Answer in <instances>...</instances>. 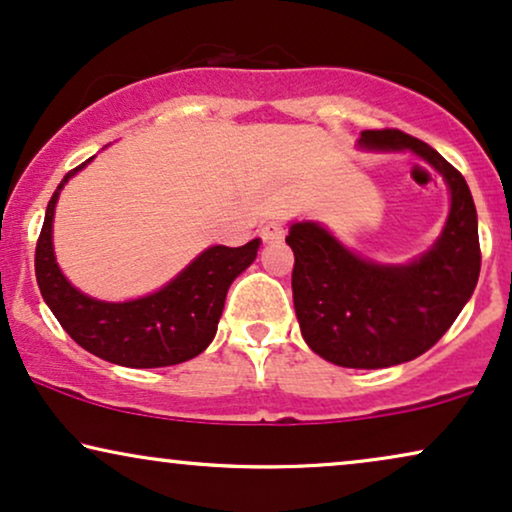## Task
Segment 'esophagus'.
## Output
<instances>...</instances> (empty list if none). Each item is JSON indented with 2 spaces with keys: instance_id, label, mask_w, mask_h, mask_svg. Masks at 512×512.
Masks as SVG:
<instances>
[{
  "instance_id": "34e87169",
  "label": "esophagus",
  "mask_w": 512,
  "mask_h": 512,
  "mask_svg": "<svg viewBox=\"0 0 512 512\" xmlns=\"http://www.w3.org/2000/svg\"><path fill=\"white\" fill-rule=\"evenodd\" d=\"M260 238L264 243H281L286 238V229L281 222H267L260 229Z\"/></svg>"
}]
</instances>
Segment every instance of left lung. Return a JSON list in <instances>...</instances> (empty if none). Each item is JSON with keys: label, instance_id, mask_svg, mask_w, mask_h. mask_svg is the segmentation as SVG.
I'll use <instances>...</instances> for the list:
<instances>
[{"label": "left lung", "instance_id": "left-lung-1", "mask_svg": "<svg viewBox=\"0 0 512 512\" xmlns=\"http://www.w3.org/2000/svg\"><path fill=\"white\" fill-rule=\"evenodd\" d=\"M364 151H411L442 174L451 208L428 252L378 264L345 248L319 222H293V302L302 338L345 368H387L420 357L449 331L480 278L477 210L463 174L399 129H366Z\"/></svg>", "mask_w": 512, "mask_h": 512}]
</instances>
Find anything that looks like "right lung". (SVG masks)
<instances>
[{
  "mask_svg": "<svg viewBox=\"0 0 512 512\" xmlns=\"http://www.w3.org/2000/svg\"><path fill=\"white\" fill-rule=\"evenodd\" d=\"M87 163L63 177L47 205L35 250V276L44 302L77 345L111 364L158 368L198 357L215 338L226 290L255 262L260 238L241 248L212 245L170 283L137 300L103 302L84 295L58 267L51 231L58 193Z\"/></svg>",
  "mask_w": 512,
  "mask_h": 512,
  "instance_id": "add662e5",
  "label": "right lung"
}]
</instances>
